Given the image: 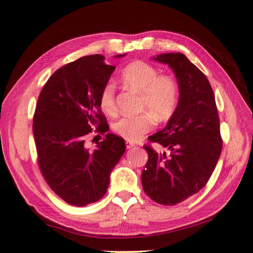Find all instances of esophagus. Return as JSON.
<instances>
[{"label": "esophagus", "mask_w": 253, "mask_h": 253, "mask_svg": "<svg viewBox=\"0 0 253 253\" xmlns=\"http://www.w3.org/2000/svg\"><path fill=\"white\" fill-rule=\"evenodd\" d=\"M126 148H127V149H131V148H133L134 145H135L133 142H130V141H126Z\"/></svg>", "instance_id": "1"}]
</instances>
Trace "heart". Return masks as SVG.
<instances>
[{
  "label": "heart",
  "instance_id": "heart-1",
  "mask_svg": "<svg viewBox=\"0 0 253 253\" xmlns=\"http://www.w3.org/2000/svg\"><path fill=\"white\" fill-rule=\"evenodd\" d=\"M121 81L127 87L141 93L140 110L147 111L134 117H122L113 123L112 129L124 140L135 142L151 131L159 122H166L174 114L179 103V87L173 79L159 75L158 70L143 61L127 64L121 72ZM101 109L108 114L117 111L115 87L108 82L100 94Z\"/></svg>",
  "mask_w": 253,
  "mask_h": 253
}]
</instances>
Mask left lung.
I'll use <instances>...</instances> for the list:
<instances>
[{
	"label": "left lung",
	"mask_w": 253,
	"mask_h": 253,
	"mask_svg": "<svg viewBox=\"0 0 253 253\" xmlns=\"http://www.w3.org/2000/svg\"><path fill=\"white\" fill-rule=\"evenodd\" d=\"M153 59L173 70L180 95L167 126L149 136L162 151L143 147L149 158L141 180L154 202L174 206L205 188L214 171L222 150L219 114L210 82L187 56L165 53Z\"/></svg>",
	"instance_id": "1"
}]
</instances>
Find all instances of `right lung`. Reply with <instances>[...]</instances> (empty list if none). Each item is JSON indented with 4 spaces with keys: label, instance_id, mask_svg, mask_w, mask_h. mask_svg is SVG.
<instances>
[{
    "label": "right lung",
    "instance_id": "right-lung-1",
    "mask_svg": "<svg viewBox=\"0 0 253 253\" xmlns=\"http://www.w3.org/2000/svg\"><path fill=\"white\" fill-rule=\"evenodd\" d=\"M114 69L103 55L80 57L56 70L39 95L33 115L39 168L48 187L69 205L99 201L126 151L122 138L105 134L109 124L100 105L101 91ZM93 131L106 138L91 152L86 138Z\"/></svg>",
    "mask_w": 253,
    "mask_h": 253
}]
</instances>
